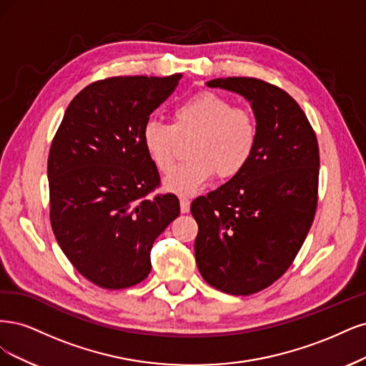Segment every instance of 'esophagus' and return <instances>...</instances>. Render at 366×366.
I'll return each instance as SVG.
<instances>
[{"label": "esophagus", "instance_id": "1", "mask_svg": "<svg viewBox=\"0 0 366 366\" xmlns=\"http://www.w3.org/2000/svg\"><path fill=\"white\" fill-rule=\"evenodd\" d=\"M179 205H181V213H188V211H190V200L187 197H181Z\"/></svg>", "mask_w": 366, "mask_h": 366}]
</instances>
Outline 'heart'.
<instances>
[{
  "label": "heart",
  "mask_w": 366,
  "mask_h": 366,
  "mask_svg": "<svg viewBox=\"0 0 366 366\" xmlns=\"http://www.w3.org/2000/svg\"><path fill=\"white\" fill-rule=\"evenodd\" d=\"M190 161L174 169L164 188L179 196H193L217 174L220 179L237 176L251 161L258 141L252 112L234 108L229 99L213 91H200L173 108L172 124L149 120L141 132L147 157L161 173L174 166L178 137H193Z\"/></svg>",
  "instance_id": "heart-1"
}]
</instances>
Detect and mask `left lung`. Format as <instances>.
<instances>
[{"label": "left lung", "mask_w": 366, "mask_h": 366, "mask_svg": "<svg viewBox=\"0 0 366 366\" xmlns=\"http://www.w3.org/2000/svg\"><path fill=\"white\" fill-rule=\"evenodd\" d=\"M251 103L258 141L251 161L192 204L196 264L209 286L252 295L286 272L307 237L317 204L320 149L300 104L252 77L207 81Z\"/></svg>", "instance_id": "left-lung-1"}]
</instances>
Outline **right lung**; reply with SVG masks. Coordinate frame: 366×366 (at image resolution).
I'll list each match as a JSON object with an SVG mask.
<instances>
[{
	"instance_id": "obj_1",
	"label": "right lung",
	"mask_w": 366,
	"mask_h": 366,
	"mask_svg": "<svg viewBox=\"0 0 366 366\" xmlns=\"http://www.w3.org/2000/svg\"><path fill=\"white\" fill-rule=\"evenodd\" d=\"M181 77L94 81L68 104L51 143L46 173L53 232L71 264L103 289L143 281L153 242L179 216L174 194L149 196L159 173L141 132Z\"/></svg>"
}]
</instances>
